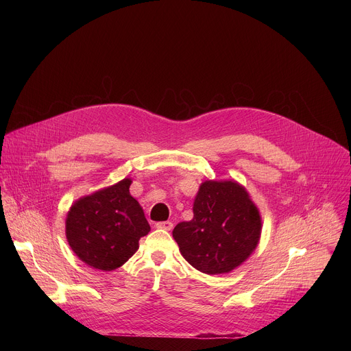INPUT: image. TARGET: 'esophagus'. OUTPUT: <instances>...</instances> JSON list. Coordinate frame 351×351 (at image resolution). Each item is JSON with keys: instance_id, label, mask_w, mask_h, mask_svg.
<instances>
[{"instance_id": "1", "label": "esophagus", "mask_w": 351, "mask_h": 351, "mask_svg": "<svg viewBox=\"0 0 351 351\" xmlns=\"http://www.w3.org/2000/svg\"><path fill=\"white\" fill-rule=\"evenodd\" d=\"M156 228L158 229H165V230H171L173 228V223L171 221H164V222H157Z\"/></svg>"}]
</instances>
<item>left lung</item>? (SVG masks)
I'll list each match as a JSON object with an SVG mask.
<instances>
[{"instance_id": "obj_1", "label": "left lung", "mask_w": 351, "mask_h": 351, "mask_svg": "<svg viewBox=\"0 0 351 351\" xmlns=\"http://www.w3.org/2000/svg\"><path fill=\"white\" fill-rule=\"evenodd\" d=\"M193 213V219L178 223L172 234L195 269L226 274L254 252L261 234L260 213L236 182H204Z\"/></svg>"}]
</instances>
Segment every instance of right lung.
Masks as SVG:
<instances>
[{"instance_id":"1","label":"right lung","mask_w":351,"mask_h":351,"mask_svg":"<svg viewBox=\"0 0 351 351\" xmlns=\"http://www.w3.org/2000/svg\"><path fill=\"white\" fill-rule=\"evenodd\" d=\"M132 180L80 198L66 218V239L73 253L87 265L112 271L123 265L138 248L149 225L129 193Z\"/></svg>"}]
</instances>
